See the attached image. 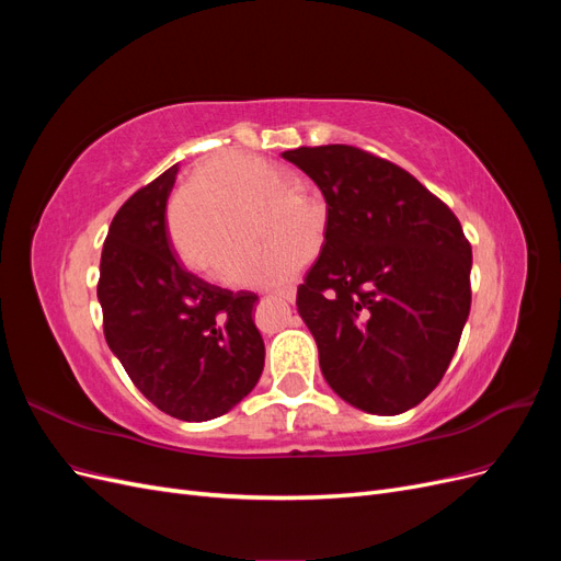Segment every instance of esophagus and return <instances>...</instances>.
I'll return each mask as SVG.
<instances>
[{"label": "esophagus", "mask_w": 561, "mask_h": 561, "mask_svg": "<svg viewBox=\"0 0 561 561\" xmlns=\"http://www.w3.org/2000/svg\"><path fill=\"white\" fill-rule=\"evenodd\" d=\"M276 297L283 299V301H287V304H293V301L297 299V290H295V287H285V290H278V293H276Z\"/></svg>", "instance_id": "1"}]
</instances>
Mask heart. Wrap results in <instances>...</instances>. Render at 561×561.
Segmentation results:
<instances>
[{"mask_svg":"<svg viewBox=\"0 0 561 561\" xmlns=\"http://www.w3.org/2000/svg\"><path fill=\"white\" fill-rule=\"evenodd\" d=\"M285 178L248 154H219L184 192L171 213L173 243L184 264L213 276L250 243L252 225L262 250L233 260L227 278L243 287H276L290 280L325 227V213L293 201Z\"/></svg>","mask_w":561,"mask_h":561,"instance_id":"heart-1","label":"heart"}]
</instances>
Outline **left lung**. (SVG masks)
<instances>
[{"label": "left lung", "instance_id": "obj_1", "mask_svg": "<svg viewBox=\"0 0 561 561\" xmlns=\"http://www.w3.org/2000/svg\"><path fill=\"white\" fill-rule=\"evenodd\" d=\"M283 159L328 203L325 243L297 290L322 377L363 412L412 410L445 377L470 313L461 222L416 178L358 147Z\"/></svg>", "mask_w": 561, "mask_h": 561}]
</instances>
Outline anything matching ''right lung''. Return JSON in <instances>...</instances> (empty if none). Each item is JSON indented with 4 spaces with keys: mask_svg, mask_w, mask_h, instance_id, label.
Returning a JSON list of instances; mask_svg holds the SVG:
<instances>
[{
    "mask_svg": "<svg viewBox=\"0 0 561 561\" xmlns=\"http://www.w3.org/2000/svg\"><path fill=\"white\" fill-rule=\"evenodd\" d=\"M178 163L114 215L100 257L105 339L130 381L182 421L227 414L257 386L264 342L257 295L231 293L182 268L168 241L165 206Z\"/></svg>",
    "mask_w": 561,
    "mask_h": 561,
    "instance_id": "obj_1",
    "label": "right lung"
}]
</instances>
